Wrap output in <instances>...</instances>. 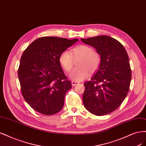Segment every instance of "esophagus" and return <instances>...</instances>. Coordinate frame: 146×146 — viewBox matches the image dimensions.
I'll use <instances>...</instances> for the list:
<instances>
[{
  "mask_svg": "<svg viewBox=\"0 0 146 146\" xmlns=\"http://www.w3.org/2000/svg\"><path fill=\"white\" fill-rule=\"evenodd\" d=\"M79 84V83L78 82H76V81H72V85L73 86H76V85H77V84Z\"/></svg>",
  "mask_w": 146,
  "mask_h": 146,
  "instance_id": "1",
  "label": "esophagus"
}]
</instances>
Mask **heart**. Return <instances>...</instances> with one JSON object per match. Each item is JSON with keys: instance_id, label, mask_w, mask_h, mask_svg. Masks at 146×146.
Masks as SVG:
<instances>
[{"instance_id": "obj_1", "label": "heart", "mask_w": 146, "mask_h": 146, "mask_svg": "<svg viewBox=\"0 0 146 146\" xmlns=\"http://www.w3.org/2000/svg\"><path fill=\"white\" fill-rule=\"evenodd\" d=\"M78 59V67L74 68L69 74L70 78L73 81H83L88 76L89 72L95 73L100 67V55L87 45H78L70 50V52L64 51L59 56V61L65 71L69 72L73 67L74 59Z\"/></svg>"}]
</instances>
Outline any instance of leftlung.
Instances as JSON below:
<instances>
[{
    "mask_svg": "<svg viewBox=\"0 0 146 146\" xmlns=\"http://www.w3.org/2000/svg\"><path fill=\"white\" fill-rule=\"evenodd\" d=\"M101 56L100 67L84 83L83 104L92 114L102 116L118 108L129 90L131 72L127 53L116 39L107 36L81 39Z\"/></svg>",
    "mask_w": 146,
    "mask_h": 146,
    "instance_id": "obj_1",
    "label": "left lung"
}]
</instances>
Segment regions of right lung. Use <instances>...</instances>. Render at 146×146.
<instances>
[{
    "label": "right lung",
    "mask_w": 146,
    "mask_h": 146,
    "mask_svg": "<svg viewBox=\"0 0 146 146\" xmlns=\"http://www.w3.org/2000/svg\"><path fill=\"white\" fill-rule=\"evenodd\" d=\"M78 39L42 37L23 51L18 69L22 96L35 110L45 115L62 109L65 94L72 83L59 63L61 53Z\"/></svg>",
    "instance_id": "obj_1"
}]
</instances>
